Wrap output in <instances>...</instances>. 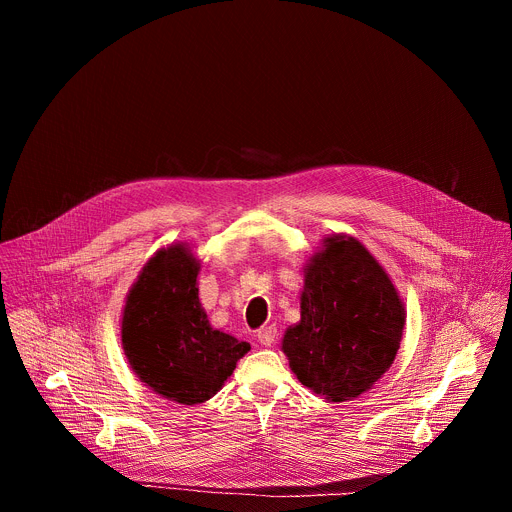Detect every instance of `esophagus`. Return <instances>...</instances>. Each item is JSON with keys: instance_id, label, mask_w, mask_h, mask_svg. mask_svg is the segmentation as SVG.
Masks as SVG:
<instances>
[{"instance_id": "esophagus-1", "label": "esophagus", "mask_w": 512, "mask_h": 512, "mask_svg": "<svg viewBox=\"0 0 512 512\" xmlns=\"http://www.w3.org/2000/svg\"><path fill=\"white\" fill-rule=\"evenodd\" d=\"M275 336H277V328L275 326H263L257 332V340H259L261 346H271L275 342Z\"/></svg>"}]
</instances>
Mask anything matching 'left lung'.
Instances as JSON below:
<instances>
[{"label": "left lung", "mask_w": 512, "mask_h": 512, "mask_svg": "<svg viewBox=\"0 0 512 512\" xmlns=\"http://www.w3.org/2000/svg\"><path fill=\"white\" fill-rule=\"evenodd\" d=\"M405 304L399 289L356 237L326 235L304 265L300 322L281 350L298 381L330 403L373 389L397 356Z\"/></svg>", "instance_id": "1"}]
</instances>
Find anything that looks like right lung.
<instances>
[{
	"mask_svg": "<svg viewBox=\"0 0 512 512\" xmlns=\"http://www.w3.org/2000/svg\"><path fill=\"white\" fill-rule=\"evenodd\" d=\"M200 259L188 243L160 247L129 287L121 346L137 379L162 399L198 405L214 397L251 350L212 328L198 300Z\"/></svg>",
	"mask_w": 512,
	"mask_h": 512,
	"instance_id": "right-lung-1",
	"label": "right lung"
}]
</instances>
